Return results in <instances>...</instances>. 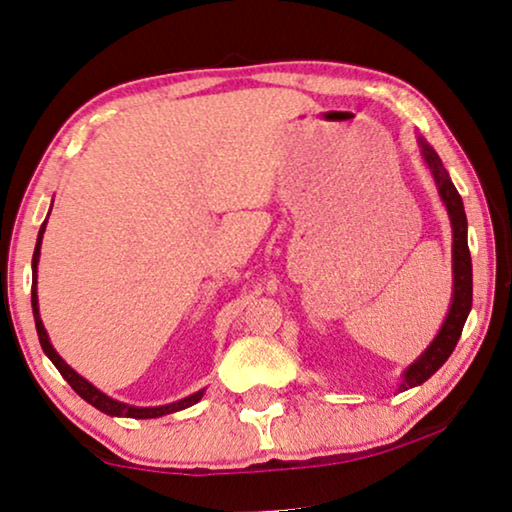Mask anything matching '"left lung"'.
I'll use <instances>...</instances> for the list:
<instances>
[{
    "label": "left lung",
    "mask_w": 512,
    "mask_h": 512,
    "mask_svg": "<svg viewBox=\"0 0 512 512\" xmlns=\"http://www.w3.org/2000/svg\"><path fill=\"white\" fill-rule=\"evenodd\" d=\"M421 149L423 156L430 165V170L434 174V181L439 186V195L444 200L448 216H451L453 223V273H455V282H453V305L451 312H448L444 326L430 347L425 349V354L418 358L416 363H411L407 372H404V381L400 386V391H407V388H414L423 381L430 379L434 372H437L441 365L448 361V356L453 354V349L460 340L464 322H467L469 310H471V301H474V273H471V253L467 246V213H464V204L462 197L457 193L451 177H448L444 163L437 156L430 144L421 140Z\"/></svg>",
    "instance_id": "1"
}]
</instances>
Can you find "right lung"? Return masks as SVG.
Masks as SVG:
<instances>
[{"label":"right lung","mask_w":512,"mask_h":512,"mask_svg":"<svg viewBox=\"0 0 512 512\" xmlns=\"http://www.w3.org/2000/svg\"><path fill=\"white\" fill-rule=\"evenodd\" d=\"M48 223V220H45ZM45 223L41 225V232H38V239H36V248H34V259H32V308H34V319H36V333H38V340H41V347L43 352L48 354V358L52 363H55V368L61 372V377H64L68 384L75 393L80 395V398H85L89 404H94L96 409H101L103 414H110V416H128V418H158V416H165V414H172V411H179V409H186L190 404H195L197 400L202 398L204 391H197L195 395H188V398H183L174 404H167V407H131V404H124V402H117L108 398V395L98 391L96 386H91L87 379H82L78 372L73 368H68V365L61 361V356L55 352V347L50 345L48 340V333L43 329V322H41V315H38V299H36V264H38V255H41V239H43V232H45Z\"/></svg>","instance_id":"add662e5"}]
</instances>
